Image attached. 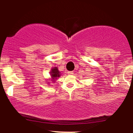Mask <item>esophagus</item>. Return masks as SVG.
<instances>
[{"label": "esophagus", "instance_id": "34e87169", "mask_svg": "<svg viewBox=\"0 0 133 133\" xmlns=\"http://www.w3.org/2000/svg\"><path fill=\"white\" fill-rule=\"evenodd\" d=\"M68 75H72V74H73V71H68Z\"/></svg>", "mask_w": 133, "mask_h": 133}]
</instances>
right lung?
<instances>
[{"label":"right lung","mask_w":133,"mask_h":133,"mask_svg":"<svg viewBox=\"0 0 133 133\" xmlns=\"http://www.w3.org/2000/svg\"><path fill=\"white\" fill-rule=\"evenodd\" d=\"M50 73L51 76L52 78V80H53V82H55V79H57V78L60 76V72H59V71L58 70V68H57V67L53 68Z\"/></svg>","instance_id":"1"}]
</instances>
